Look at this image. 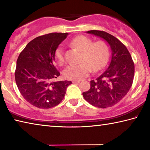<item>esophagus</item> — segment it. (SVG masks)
Wrapping results in <instances>:
<instances>
[{
  "mask_svg": "<svg viewBox=\"0 0 150 150\" xmlns=\"http://www.w3.org/2000/svg\"><path fill=\"white\" fill-rule=\"evenodd\" d=\"M72 83H74V84H76V83H80V81H75V80H73V81H72Z\"/></svg>",
  "mask_w": 150,
  "mask_h": 150,
  "instance_id": "obj_1",
  "label": "esophagus"
}]
</instances>
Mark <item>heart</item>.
<instances>
[{
    "label": "heart",
    "mask_w": 150,
    "mask_h": 150,
    "mask_svg": "<svg viewBox=\"0 0 150 150\" xmlns=\"http://www.w3.org/2000/svg\"><path fill=\"white\" fill-rule=\"evenodd\" d=\"M71 44L83 52L82 63L68 65L63 71L65 79L80 80L88 76L92 69L98 71L105 65L109 55L108 47L106 43L97 42L93 44V40L89 38L85 35H79L71 41ZM55 59L59 65L64 64V47L62 45L55 50Z\"/></svg>",
    "instance_id": "1"
}]
</instances>
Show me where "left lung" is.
I'll use <instances>...</instances> for the list:
<instances>
[{
    "instance_id": "obj_1",
    "label": "left lung",
    "mask_w": 150,
    "mask_h": 150,
    "mask_svg": "<svg viewBox=\"0 0 150 150\" xmlns=\"http://www.w3.org/2000/svg\"><path fill=\"white\" fill-rule=\"evenodd\" d=\"M86 32L107 42L112 55L107 69L96 80L90 81V89L83 93V96L93 106L101 108L110 107L122 99L131 88L134 63L126 47L112 35L99 30Z\"/></svg>"
}]
</instances>
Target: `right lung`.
<instances>
[{"mask_svg": "<svg viewBox=\"0 0 150 150\" xmlns=\"http://www.w3.org/2000/svg\"><path fill=\"white\" fill-rule=\"evenodd\" d=\"M67 33H50L26 45L16 62L15 80L24 99L39 108L57 106L71 81H54L60 73L55 67V52Z\"/></svg>", "mask_w": 150, "mask_h": 150, "instance_id": "1", "label": "right lung"}]
</instances>
